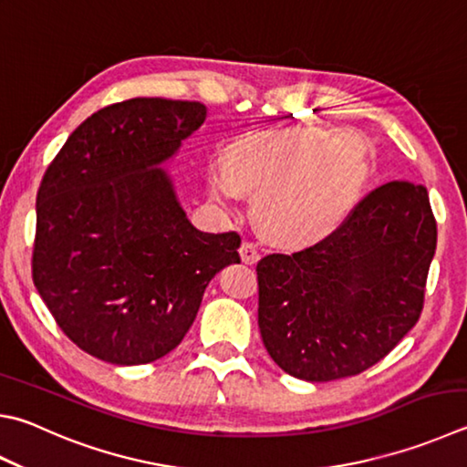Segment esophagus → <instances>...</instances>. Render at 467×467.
<instances>
[{
    "label": "esophagus",
    "instance_id": "obj_1",
    "mask_svg": "<svg viewBox=\"0 0 467 467\" xmlns=\"http://www.w3.org/2000/svg\"><path fill=\"white\" fill-rule=\"evenodd\" d=\"M241 259L243 263H247V265H253V263H257L259 259V251H257V244L251 243V241H244L241 244Z\"/></svg>",
    "mask_w": 467,
    "mask_h": 467
}]
</instances>
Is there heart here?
I'll list each match as a JSON object with an SVG mask.
<instances>
[{
    "mask_svg": "<svg viewBox=\"0 0 467 467\" xmlns=\"http://www.w3.org/2000/svg\"><path fill=\"white\" fill-rule=\"evenodd\" d=\"M366 175L368 149L355 130L287 129L236 140L228 165L206 171V188L223 208H231L241 190L257 192V216L269 233L310 241L341 220Z\"/></svg>",
    "mask_w": 467,
    "mask_h": 467,
    "instance_id": "heart-1",
    "label": "heart"
}]
</instances>
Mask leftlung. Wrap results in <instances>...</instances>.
Here are the masks:
<instances>
[{"label": "left lung", "mask_w": 467, "mask_h": 467, "mask_svg": "<svg viewBox=\"0 0 467 467\" xmlns=\"http://www.w3.org/2000/svg\"><path fill=\"white\" fill-rule=\"evenodd\" d=\"M437 223L425 185L369 192L317 244L257 263L263 345L306 381L358 376L417 325Z\"/></svg>", "instance_id": "left-lung-1"}]
</instances>
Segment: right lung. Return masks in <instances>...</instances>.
<instances>
[{
	"instance_id": "right-lung-1",
	"label": "right lung",
	"mask_w": 467,
	"mask_h": 467,
	"mask_svg": "<svg viewBox=\"0 0 467 467\" xmlns=\"http://www.w3.org/2000/svg\"><path fill=\"white\" fill-rule=\"evenodd\" d=\"M204 120L200 101L106 106L42 177L32 279L63 333L93 358L140 366L173 351L210 279L241 263V236L198 231L159 167Z\"/></svg>"
}]
</instances>
